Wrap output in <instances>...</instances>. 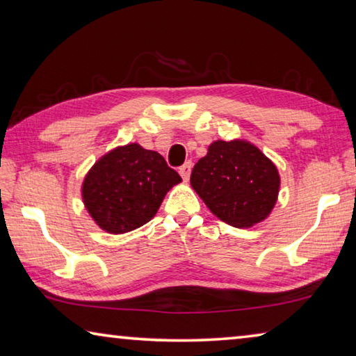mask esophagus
<instances>
[{"label": "esophagus", "mask_w": 356, "mask_h": 356, "mask_svg": "<svg viewBox=\"0 0 356 356\" xmlns=\"http://www.w3.org/2000/svg\"><path fill=\"white\" fill-rule=\"evenodd\" d=\"M179 172H180V176H182L184 182H188V179H190V172H191V161H186L185 165L180 166Z\"/></svg>", "instance_id": "obj_1"}]
</instances>
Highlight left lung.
Returning a JSON list of instances; mask_svg holds the SVG:
<instances>
[{"label": "left lung", "instance_id": "left-lung-1", "mask_svg": "<svg viewBox=\"0 0 356 356\" xmlns=\"http://www.w3.org/2000/svg\"><path fill=\"white\" fill-rule=\"evenodd\" d=\"M190 182L210 212L234 227H251L267 218L280 191L273 161L242 140L210 144Z\"/></svg>", "mask_w": 356, "mask_h": 356}]
</instances>
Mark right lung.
<instances>
[{"mask_svg": "<svg viewBox=\"0 0 356 356\" xmlns=\"http://www.w3.org/2000/svg\"><path fill=\"white\" fill-rule=\"evenodd\" d=\"M180 180L159 152L134 143L102 156L84 177L81 196L104 231L124 234L152 220Z\"/></svg>", "mask_w": 356, "mask_h": 356, "instance_id": "1", "label": "right lung"}]
</instances>
